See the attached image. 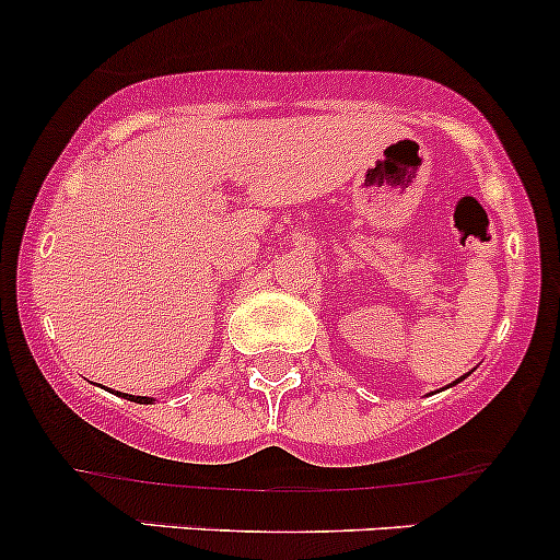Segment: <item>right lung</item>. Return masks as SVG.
<instances>
[{
    "instance_id": "right-lung-1",
    "label": "right lung",
    "mask_w": 560,
    "mask_h": 560,
    "mask_svg": "<svg viewBox=\"0 0 560 560\" xmlns=\"http://www.w3.org/2000/svg\"><path fill=\"white\" fill-rule=\"evenodd\" d=\"M126 396H129V394H126ZM129 399L137 401V405H151V399H148V396H137V399H135V396H129Z\"/></svg>"
}]
</instances>
